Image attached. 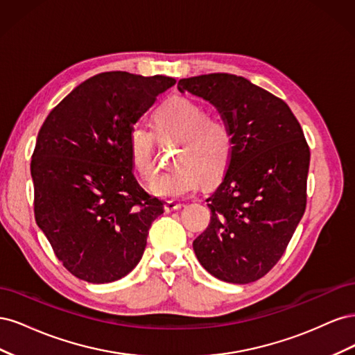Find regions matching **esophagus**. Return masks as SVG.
I'll return each instance as SVG.
<instances>
[{
    "instance_id": "obj_1",
    "label": "esophagus",
    "mask_w": 355,
    "mask_h": 355,
    "mask_svg": "<svg viewBox=\"0 0 355 355\" xmlns=\"http://www.w3.org/2000/svg\"><path fill=\"white\" fill-rule=\"evenodd\" d=\"M182 206H184V204H182V202H178V201H173V200H168V201H166V204H164V210H166L167 213H170V211H175V210H178V209H182Z\"/></svg>"
}]
</instances>
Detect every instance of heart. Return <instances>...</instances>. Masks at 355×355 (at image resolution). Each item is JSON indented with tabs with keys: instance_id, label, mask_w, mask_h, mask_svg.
<instances>
[{
	"instance_id": "1",
	"label": "heart",
	"mask_w": 355,
	"mask_h": 355,
	"mask_svg": "<svg viewBox=\"0 0 355 355\" xmlns=\"http://www.w3.org/2000/svg\"><path fill=\"white\" fill-rule=\"evenodd\" d=\"M154 132L133 125L128 132V154L136 173L149 179L155 171V145L178 141L175 170L163 173L151 184L153 194L161 198H182L194 192L201 178L216 180L232 155V133L219 115L206 114V108L185 96H173L154 112Z\"/></svg>"
}]
</instances>
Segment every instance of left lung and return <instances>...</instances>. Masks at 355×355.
I'll list each match as a JSON object with an SVG mask.
<instances>
[{
    "instance_id": "obj_1",
    "label": "left lung",
    "mask_w": 355,
    "mask_h": 355,
    "mask_svg": "<svg viewBox=\"0 0 355 355\" xmlns=\"http://www.w3.org/2000/svg\"><path fill=\"white\" fill-rule=\"evenodd\" d=\"M178 89L216 106L232 133L227 173L206 200L210 223L192 243L197 259L222 282L259 280L280 261L306 207L302 127L286 102L244 77L198 75Z\"/></svg>"
}]
</instances>
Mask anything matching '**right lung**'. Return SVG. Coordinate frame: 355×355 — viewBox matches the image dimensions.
<instances>
[{
	"instance_id": "add662e5",
	"label": "right lung",
	"mask_w": 355,
	"mask_h": 355,
	"mask_svg": "<svg viewBox=\"0 0 355 355\" xmlns=\"http://www.w3.org/2000/svg\"><path fill=\"white\" fill-rule=\"evenodd\" d=\"M175 84L164 75L98 73L40 128L31 161L35 222L80 280L112 283L142 259L148 231L164 207L137 184L127 139Z\"/></svg>"
}]
</instances>
